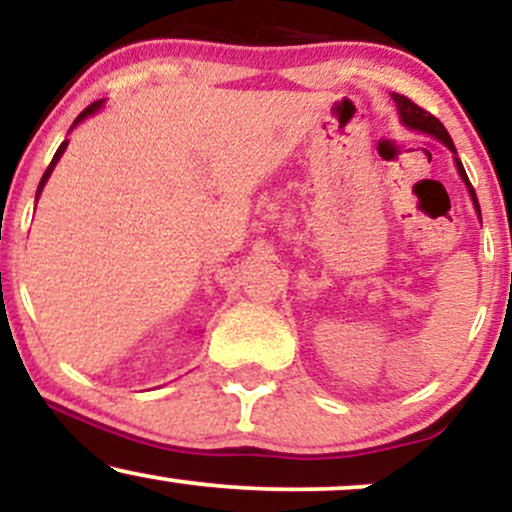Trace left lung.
I'll return each mask as SVG.
<instances>
[{
  "label": "left lung",
  "instance_id": "obj_1",
  "mask_svg": "<svg viewBox=\"0 0 512 512\" xmlns=\"http://www.w3.org/2000/svg\"><path fill=\"white\" fill-rule=\"evenodd\" d=\"M393 102L398 104V114H400V121H403L405 126L412 128V131H420V133L434 135L436 140H441V143L446 145L448 150L453 152V155H455V166H458V174H460V178H463V181H465V186H467V193H470L472 202H474V209H477L479 219H482V212H479V202H477V195H474V188H472L470 178H467V174H465V169H463V162H460V159H458V152H455V145H453L451 135H448L446 128H443V123H441L439 119H436V116L429 114L427 109L417 107V104L412 102V100H408V97H405V95H398V92H393Z\"/></svg>",
  "mask_w": 512,
  "mask_h": 512
}]
</instances>
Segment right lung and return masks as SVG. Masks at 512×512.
<instances>
[{
	"label": "right lung",
	"mask_w": 512,
	"mask_h": 512,
	"mask_svg": "<svg viewBox=\"0 0 512 512\" xmlns=\"http://www.w3.org/2000/svg\"><path fill=\"white\" fill-rule=\"evenodd\" d=\"M102 104H104V100H97V102H92L88 109H83V112H80V114H78V119H76V121H73V126H71V128H76L80 121H83V119H88V116H92V114H95V112H100V107H102ZM66 145H69V140H64V143H61V145H59L57 155H54V157H52V162H49V166H47V171H45V174H42V181H40V186H38V197H40V193H42V188H45V183H47V178H49V174H52V169H54V166H57V162H59V159H61V155H64Z\"/></svg>",
	"instance_id": "right-lung-1"
}]
</instances>
